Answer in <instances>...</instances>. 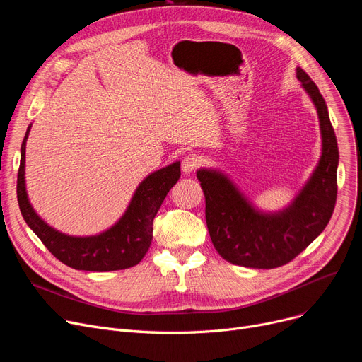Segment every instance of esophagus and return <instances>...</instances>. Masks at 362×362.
I'll use <instances>...</instances> for the list:
<instances>
[{
  "label": "esophagus",
  "instance_id": "esophagus-1",
  "mask_svg": "<svg viewBox=\"0 0 362 362\" xmlns=\"http://www.w3.org/2000/svg\"><path fill=\"white\" fill-rule=\"evenodd\" d=\"M198 164H199L198 157H195V156H186V157L183 158V161H182V170H183V173L191 175L192 171L197 168Z\"/></svg>",
  "mask_w": 362,
  "mask_h": 362
}]
</instances>
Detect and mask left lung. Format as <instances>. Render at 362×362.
I'll list each match as a JSON object with an SVG mask.
<instances>
[{
  "mask_svg": "<svg viewBox=\"0 0 362 362\" xmlns=\"http://www.w3.org/2000/svg\"><path fill=\"white\" fill-rule=\"evenodd\" d=\"M296 78L317 110L321 156L286 206L277 211L261 210L223 170H197L214 248L226 261L242 267L276 269L288 264L326 229L334 210L339 149L329 110L305 71L298 67Z\"/></svg>",
  "mask_w": 362,
  "mask_h": 362,
  "instance_id": "obj_1",
  "label": "left lung"
}]
</instances>
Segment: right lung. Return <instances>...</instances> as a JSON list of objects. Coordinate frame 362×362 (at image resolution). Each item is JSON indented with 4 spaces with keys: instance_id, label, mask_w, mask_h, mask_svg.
Listing matches in <instances>:
<instances>
[{
    "instance_id": "right-lung-1",
    "label": "right lung",
    "mask_w": 362,
    "mask_h": 362,
    "mask_svg": "<svg viewBox=\"0 0 362 362\" xmlns=\"http://www.w3.org/2000/svg\"><path fill=\"white\" fill-rule=\"evenodd\" d=\"M29 124L21 148L17 175V201L26 224L48 251L74 270L114 272L141 262L152 240V221L180 177V161L149 173L133 192L122 217L108 229L89 236H73L54 229L32 206L26 191V142Z\"/></svg>"
}]
</instances>
